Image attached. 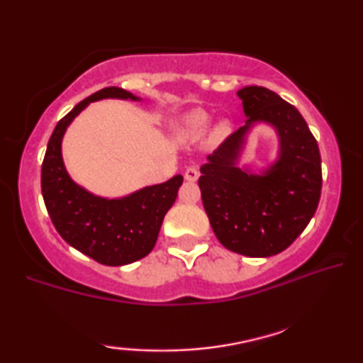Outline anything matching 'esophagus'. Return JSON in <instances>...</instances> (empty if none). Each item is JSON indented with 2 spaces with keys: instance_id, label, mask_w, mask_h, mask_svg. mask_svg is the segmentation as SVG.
<instances>
[{
  "instance_id": "34e87169",
  "label": "esophagus",
  "mask_w": 363,
  "mask_h": 363,
  "mask_svg": "<svg viewBox=\"0 0 363 363\" xmlns=\"http://www.w3.org/2000/svg\"><path fill=\"white\" fill-rule=\"evenodd\" d=\"M199 178V172L198 169H194V167H188L185 170V180L186 182H196Z\"/></svg>"
}]
</instances>
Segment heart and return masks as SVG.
I'll return each instance as SVG.
<instances>
[{
  "instance_id": "b5f03b06",
  "label": "heart",
  "mask_w": 363,
  "mask_h": 363,
  "mask_svg": "<svg viewBox=\"0 0 363 363\" xmlns=\"http://www.w3.org/2000/svg\"><path fill=\"white\" fill-rule=\"evenodd\" d=\"M209 124V114L203 109H193V111L183 114L175 124V134L185 143H196L204 135ZM230 133V123L228 119H219L211 129L213 143H220Z\"/></svg>"
}]
</instances>
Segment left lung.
<instances>
[{"mask_svg": "<svg viewBox=\"0 0 363 363\" xmlns=\"http://www.w3.org/2000/svg\"><path fill=\"white\" fill-rule=\"evenodd\" d=\"M245 125L208 155L198 185L204 211L225 249L272 257L290 247L316 213L321 198V155L295 106L264 86H245ZM265 122L279 135L277 160L260 174L238 167L246 135Z\"/></svg>", "mask_w": 363, "mask_h": 363, "instance_id": "8db88e82", "label": "left lung"}]
</instances>
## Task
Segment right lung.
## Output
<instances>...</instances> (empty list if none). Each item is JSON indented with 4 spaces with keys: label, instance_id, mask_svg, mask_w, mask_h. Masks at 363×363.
Listing matches in <instances>:
<instances>
[{
    "label": "right lung",
    "instance_id": "right-lung-1",
    "mask_svg": "<svg viewBox=\"0 0 363 363\" xmlns=\"http://www.w3.org/2000/svg\"><path fill=\"white\" fill-rule=\"evenodd\" d=\"M140 101L118 86L103 88L83 99L59 121L42 162L40 186L47 213L68 245L103 265L119 267L140 260L154 249L165 214L175 203L183 177L144 186L123 198H103L78 185L68 175L62 157V139L72 121L99 99Z\"/></svg>",
    "mask_w": 363,
    "mask_h": 363
}]
</instances>
